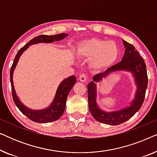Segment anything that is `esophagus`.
<instances>
[{"label": "esophagus", "mask_w": 157, "mask_h": 157, "mask_svg": "<svg viewBox=\"0 0 157 157\" xmlns=\"http://www.w3.org/2000/svg\"><path fill=\"white\" fill-rule=\"evenodd\" d=\"M79 80H80L81 82H85V81L87 80V76L84 74H81L80 76H79Z\"/></svg>", "instance_id": "obj_1"}]
</instances>
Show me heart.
<instances>
[{
    "mask_svg": "<svg viewBox=\"0 0 157 157\" xmlns=\"http://www.w3.org/2000/svg\"><path fill=\"white\" fill-rule=\"evenodd\" d=\"M77 54L82 59L91 60L90 66L95 71L106 69L117 61L119 48L113 41L91 38L78 44Z\"/></svg>",
    "mask_w": 157,
    "mask_h": 157,
    "instance_id": "1",
    "label": "heart"
}]
</instances>
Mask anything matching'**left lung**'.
<instances>
[{
    "label": "left lung",
    "instance_id": "left-lung-1",
    "mask_svg": "<svg viewBox=\"0 0 157 157\" xmlns=\"http://www.w3.org/2000/svg\"><path fill=\"white\" fill-rule=\"evenodd\" d=\"M123 43L126 50L121 61L109 68L103 74L101 73L95 75L93 81L88 84L87 87L89 108L91 115L96 121L109 125H119L128 121L140 109L144 101L146 90L148 85L147 66L143 58L139 55V52L132 44L124 40H123ZM119 70H129L134 74L138 85L137 95L132 106L128 108L111 113H104L100 110L96 106L95 83L108 76L111 72Z\"/></svg>",
    "mask_w": 157,
    "mask_h": 157
}]
</instances>
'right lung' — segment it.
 Returning a JSON list of instances; mask_svg holds the SVG:
<instances>
[{"instance_id":"obj_1","label":"right lung","mask_w":157,"mask_h":157,"mask_svg":"<svg viewBox=\"0 0 157 157\" xmlns=\"http://www.w3.org/2000/svg\"><path fill=\"white\" fill-rule=\"evenodd\" d=\"M67 36L68 34L66 33H60L54 36L40 35L33 38V39H31L28 44H25L24 46H23L18 51L14 59L11 68H10V83H11V91L13 101L19 110L25 116H26L30 120L34 122H37V123H48V122L56 121V120L59 119L61 117L64 112V110H65L66 98H67L68 93L70 92L71 89H72V87L74 86V85L76 83V76H71L62 81L59 87L58 88L54 100H53V103L51 104L49 108L44 109V110L33 111L23 106L20 101H19L18 98L17 97L12 78L13 70L15 67H16L20 56L22 54L23 51L29 46H31L32 44H38V43H52L53 41H57V40L63 39Z\"/></svg>"}]
</instances>
